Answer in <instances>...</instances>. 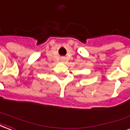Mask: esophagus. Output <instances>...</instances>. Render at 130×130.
Returning <instances> with one entry per match:
<instances>
[{
	"mask_svg": "<svg viewBox=\"0 0 130 130\" xmlns=\"http://www.w3.org/2000/svg\"><path fill=\"white\" fill-rule=\"evenodd\" d=\"M64 60H65V59H64V58H61V61H63Z\"/></svg>",
	"mask_w": 130,
	"mask_h": 130,
	"instance_id": "1",
	"label": "esophagus"
}]
</instances>
